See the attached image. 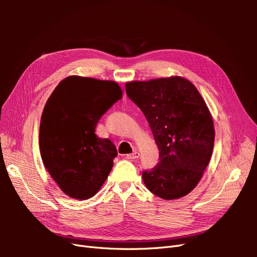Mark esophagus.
Listing matches in <instances>:
<instances>
[{
	"mask_svg": "<svg viewBox=\"0 0 257 257\" xmlns=\"http://www.w3.org/2000/svg\"><path fill=\"white\" fill-rule=\"evenodd\" d=\"M126 158H127V159H130V160H135V159H138V158H139V153H138L137 151H134L133 153L127 154V155H126Z\"/></svg>",
	"mask_w": 257,
	"mask_h": 257,
	"instance_id": "obj_1",
	"label": "esophagus"
}]
</instances>
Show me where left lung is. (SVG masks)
I'll return each instance as SVG.
<instances>
[{
    "instance_id": "left-lung-1",
    "label": "left lung",
    "mask_w": 257,
    "mask_h": 257,
    "mask_svg": "<svg viewBox=\"0 0 257 257\" xmlns=\"http://www.w3.org/2000/svg\"><path fill=\"white\" fill-rule=\"evenodd\" d=\"M125 90L144 112L159 148L158 165L143 173L147 189L166 200L188 195L213 151L214 124L205 99L180 76L130 81Z\"/></svg>"
}]
</instances>
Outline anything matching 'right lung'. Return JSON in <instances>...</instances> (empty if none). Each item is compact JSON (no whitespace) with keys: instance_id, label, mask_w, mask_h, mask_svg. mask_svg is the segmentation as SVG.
I'll return each mask as SVG.
<instances>
[{"instance_id":"obj_1","label":"right lung","mask_w":257,"mask_h":257,"mask_svg":"<svg viewBox=\"0 0 257 257\" xmlns=\"http://www.w3.org/2000/svg\"><path fill=\"white\" fill-rule=\"evenodd\" d=\"M122 94L115 81L68 76L46 102L40 151L45 167L67 196L93 197L109 175L118 152L109 139L96 136L95 127Z\"/></svg>"}]
</instances>
